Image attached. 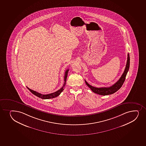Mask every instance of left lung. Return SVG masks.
I'll list each match as a JSON object with an SVG mask.
<instances>
[{
    "instance_id": "8db88e82",
    "label": "left lung",
    "mask_w": 146,
    "mask_h": 146,
    "mask_svg": "<svg viewBox=\"0 0 146 146\" xmlns=\"http://www.w3.org/2000/svg\"><path fill=\"white\" fill-rule=\"evenodd\" d=\"M129 61H130V58H129V54L128 53L126 65V67H125V69L124 71L123 72V74L122 75L120 78L119 79V80L111 86L109 87L98 88V87L92 86L91 85H90L88 83H87V82L85 80V83L94 93L98 94V95L106 96L115 93V92H116L117 91H118L121 88V86L123 85V83L124 82L127 74L129 69Z\"/></svg>"
}]
</instances>
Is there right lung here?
<instances>
[{"mask_svg":"<svg viewBox=\"0 0 146 146\" xmlns=\"http://www.w3.org/2000/svg\"><path fill=\"white\" fill-rule=\"evenodd\" d=\"M69 71V69H67L65 72V75H64V85L62 86V87L61 88V89H60L59 90L57 91L56 92H54L52 93L49 94H47V95H43V94H41L38 93V92H36L35 91L31 90V89L27 87V88L30 90V91L33 94H34L35 96H36L37 97H39L40 98H42V99H50V98H56V97H58V96L60 95V94L62 92V91L64 90V88L65 86V85L66 84V79H67V74H68V72Z\"/></svg>","mask_w":146,"mask_h":146,"instance_id":"obj_1","label":"right lung"}]
</instances>
